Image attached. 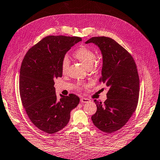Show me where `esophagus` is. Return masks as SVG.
I'll use <instances>...</instances> for the list:
<instances>
[{
    "label": "esophagus",
    "instance_id": "esophagus-1",
    "mask_svg": "<svg viewBox=\"0 0 160 160\" xmlns=\"http://www.w3.org/2000/svg\"><path fill=\"white\" fill-rule=\"evenodd\" d=\"M90 101V100L88 98H80V102L81 103H86V102H89Z\"/></svg>",
    "mask_w": 160,
    "mask_h": 160
}]
</instances>
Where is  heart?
Returning a JSON list of instances; mask_svg holds the SVG:
<instances>
[{"instance_id": "1", "label": "heart", "mask_w": 160, "mask_h": 160, "mask_svg": "<svg viewBox=\"0 0 160 160\" xmlns=\"http://www.w3.org/2000/svg\"><path fill=\"white\" fill-rule=\"evenodd\" d=\"M74 58L80 61L87 68H91L96 61V56L95 52L86 47H81L76 50L73 54ZM69 67V59L67 57H65L62 62V71L63 73H66Z\"/></svg>"}]
</instances>
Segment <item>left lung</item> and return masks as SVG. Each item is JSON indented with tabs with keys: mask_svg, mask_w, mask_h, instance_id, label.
Returning a JSON list of instances; mask_svg holds the SVG:
<instances>
[{
	"mask_svg": "<svg viewBox=\"0 0 160 160\" xmlns=\"http://www.w3.org/2000/svg\"><path fill=\"white\" fill-rule=\"evenodd\" d=\"M101 52L102 65L99 82L108 87L107 100L94 102L97 111L92 117L96 127L112 133L124 126L135 111L139 100V79L134 59L123 47L109 37L87 40Z\"/></svg>",
	"mask_w": 160,
	"mask_h": 160,
	"instance_id": "8db88e82",
	"label": "left lung"
}]
</instances>
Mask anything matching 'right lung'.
Segmentation results:
<instances>
[{"instance_id": "1", "label": "right lung", "mask_w": 160, "mask_h": 160, "mask_svg": "<svg viewBox=\"0 0 160 160\" xmlns=\"http://www.w3.org/2000/svg\"><path fill=\"white\" fill-rule=\"evenodd\" d=\"M78 37L48 36L32 47L22 62L19 92L22 104L32 123L39 130L54 134L67 126L71 112L80 98L71 93L58 98L55 78L62 76V62Z\"/></svg>"}]
</instances>
